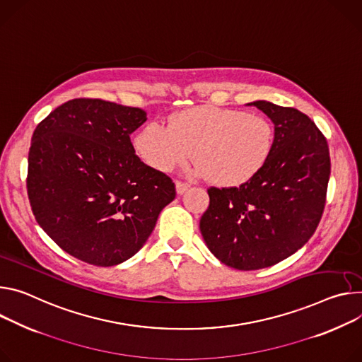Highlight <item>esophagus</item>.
<instances>
[{"instance_id": "esophagus-1", "label": "esophagus", "mask_w": 362, "mask_h": 362, "mask_svg": "<svg viewBox=\"0 0 362 362\" xmlns=\"http://www.w3.org/2000/svg\"><path fill=\"white\" fill-rule=\"evenodd\" d=\"M187 189H189V185H187V183L180 182V180H176V192H177V194H183Z\"/></svg>"}]
</instances>
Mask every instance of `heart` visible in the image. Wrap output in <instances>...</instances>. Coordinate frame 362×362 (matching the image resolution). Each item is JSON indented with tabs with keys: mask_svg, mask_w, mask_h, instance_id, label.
Segmentation results:
<instances>
[{
	"mask_svg": "<svg viewBox=\"0 0 362 362\" xmlns=\"http://www.w3.org/2000/svg\"><path fill=\"white\" fill-rule=\"evenodd\" d=\"M274 144L273 124L243 110L201 105L170 115L168 127L148 122L134 139L137 156L168 173L193 150L196 175L222 187H238L264 169Z\"/></svg>",
	"mask_w": 362,
	"mask_h": 362,
	"instance_id": "obj_1",
	"label": "heart"
}]
</instances>
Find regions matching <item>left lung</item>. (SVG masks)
Here are the masks:
<instances>
[{"mask_svg":"<svg viewBox=\"0 0 362 362\" xmlns=\"http://www.w3.org/2000/svg\"><path fill=\"white\" fill-rule=\"evenodd\" d=\"M248 105L274 124L272 154L248 183L209 187V206L199 222L211 252L244 272L274 266L310 240L331 175L326 139L308 115L267 101Z\"/></svg>","mask_w":362,"mask_h":362,"instance_id":"obj_1","label":"left lung"}]
</instances>
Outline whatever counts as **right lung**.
I'll return each instance as SVG.
<instances>
[{
	"label": "right lung",
	"instance_id": "obj_1",
	"mask_svg": "<svg viewBox=\"0 0 362 362\" xmlns=\"http://www.w3.org/2000/svg\"><path fill=\"white\" fill-rule=\"evenodd\" d=\"M146 119L140 108L78 98L33 133L31 211L63 251L88 264L111 267L133 257L175 199L172 179L150 169L131 144Z\"/></svg>",
	"mask_w": 362,
	"mask_h": 362
}]
</instances>
